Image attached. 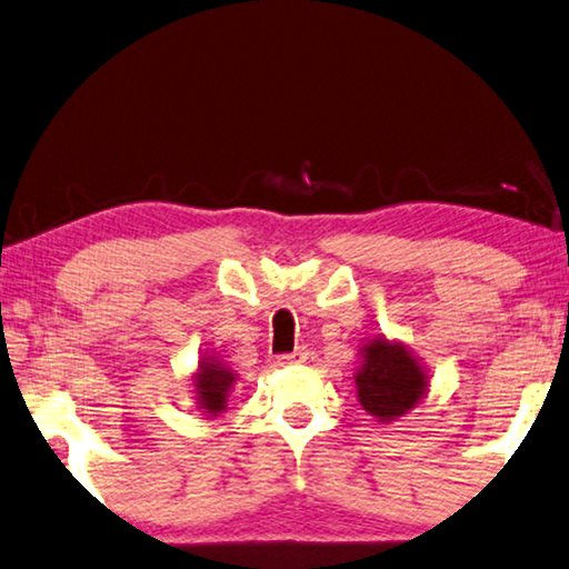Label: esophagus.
Returning <instances> with one entry per match:
<instances>
[{"mask_svg":"<svg viewBox=\"0 0 569 569\" xmlns=\"http://www.w3.org/2000/svg\"><path fill=\"white\" fill-rule=\"evenodd\" d=\"M306 359H308V351L306 349H296L291 353L278 356V363H281V366H301V363H306Z\"/></svg>","mask_w":569,"mask_h":569,"instance_id":"34e87169","label":"esophagus"}]
</instances>
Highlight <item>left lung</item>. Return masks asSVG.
Masks as SVG:
<instances>
[{
    "label": "left lung",
    "mask_w": 569,
    "mask_h": 569,
    "mask_svg": "<svg viewBox=\"0 0 569 569\" xmlns=\"http://www.w3.org/2000/svg\"><path fill=\"white\" fill-rule=\"evenodd\" d=\"M356 399L381 423L397 421L429 393V369L399 339L377 336L359 349L353 373Z\"/></svg>",
    "instance_id": "8db88e82"
}]
</instances>
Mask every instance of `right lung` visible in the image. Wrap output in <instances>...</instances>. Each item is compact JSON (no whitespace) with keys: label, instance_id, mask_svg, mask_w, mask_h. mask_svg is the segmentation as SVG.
Instances as JSON below:
<instances>
[{"label":"right lung","instance_id":"1","mask_svg":"<svg viewBox=\"0 0 569 569\" xmlns=\"http://www.w3.org/2000/svg\"><path fill=\"white\" fill-rule=\"evenodd\" d=\"M238 381V373L223 363L218 356H203L198 361V369L192 371V399L203 417H220L228 407V397Z\"/></svg>","mask_w":569,"mask_h":569}]
</instances>
